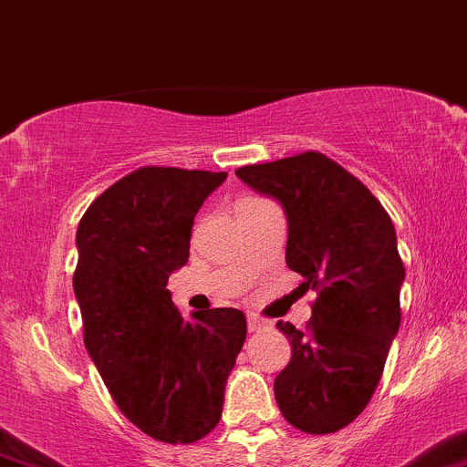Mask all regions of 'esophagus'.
<instances>
[{"label":"esophagus","mask_w":467,"mask_h":467,"mask_svg":"<svg viewBox=\"0 0 467 467\" xmlns=\"http://www.w3.org/2000/svg\"><path fill=\"white\" fill-rule=\"evenodd\" d=\"M270 327H272V323H270V320L261 318V316H256V314H250V316H248V329H250V331H261V329H270Z\"/></svg>","instance_id":"obj_1"}]
</instances>
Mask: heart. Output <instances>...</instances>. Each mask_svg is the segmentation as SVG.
<instances>
[{"mask_svg":"<svg viewBox=\"0 0 467 467\" xmlns=\"http://www.w3.org/2000/svg\"><path fill=\"white\" fill-rule=\"evenodd\" d=\"M245 200H252V197H245Z\"/></svg>","mask_w":467,"mask_h":467,"instance_id":"b5f03b06","label":"heart"}]
</instances>
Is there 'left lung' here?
Here are the masks:
<instances>
[{
  "instance_id": "8db88e82",
  "label": "left lung",
  "mask_w": 467,
  "mask_h": 467,
  "mask_svg": "<svg viewBox=\"0 0 467 467\" xmlns=\"http://www.w3.org/2000/svg\"><path fill=\"white\" fill-rule=\"evenodd\" d=\"M287 215L285 261L316 289L307 329L278 320L292 360L275 379L283 417L329 435L367 409L400 329L404 264L393 222L373 192L325 153L305 151L234 171Z\"/></svg>"
}]
</instances>
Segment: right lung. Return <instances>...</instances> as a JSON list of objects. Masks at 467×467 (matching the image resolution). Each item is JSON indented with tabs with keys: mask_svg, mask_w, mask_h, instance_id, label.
Here are the masks:
<instances>
[{
	"mask_svg": "<svg viewBox=\"0 0 467 467\" xmlns=\"http://www.w3.org/2000/svg\"><path fill=\"white\" fill-rule=\"evenodd\" d=\"M226 173L140 166L89 203L77 230L74 294L83 340L122 415L164 443H192L219 423L245 340L233 307L186 320L166 289L189 261L197 211Z\"/></svg>",
	"mask_w": 467,
	"mask_h": 467,
	"instance_id": "add662e5",
	"label": "right lung"
}]
</instances>
